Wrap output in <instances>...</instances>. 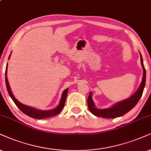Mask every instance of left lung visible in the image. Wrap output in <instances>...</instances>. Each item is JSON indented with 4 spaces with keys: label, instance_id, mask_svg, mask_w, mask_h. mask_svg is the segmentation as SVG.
Returning <instances> with one entry per match:
<instances>
[{
    "label": "left lung",
    "instance_id": "1",
    "mask_svg": "<svg viewBox=\"0 0 151 151\" xmlns=\"http://www.w3.org/2000/svg\"><path fill=\"white\" fill-rule=\"evenodd\" d=\"M140 56L141 63H142L143 70H144V74H143L142 82L137 92L129 98L117 103L112 107L105 109H98L97 108H95L92 100V93L91 92L88 98V107L93 115L104 118H115L123 116L124 114L127 113L132 109L134 107L140 98H142L145 84H146V69H145L144 63H143V59L141 53Z\"/></svg>",
    "mask_w": 151,
    "mask_h": 151
}]
</instances>
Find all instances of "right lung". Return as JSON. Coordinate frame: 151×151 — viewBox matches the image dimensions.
Wrapping results in <instances>:
<instances>
[{"instance_id":"obj_1","label":"right lung","mask_w":151,"mask_h":151,"mask_svg":"<svg viewBox=\"0 0 151 151\" xmlns=\"http://www.w3.org/2000/svg\"><path fill=\"white\" fill-rule=\"evenodd\" d=\"M7 64L6 66V69H5V83H6L7 92H8L10 98L12 99L13 101H14L15 104L17 106V107L19 109L22 111L23 113L26 114V115L30 116V117H31V118H37V119H43V118H47L51 117V116H56V115H57V114H58L59 113H60V111H61V110L63 109V106L65 105V103L67 95H68V88L65 90V91H63V93L62 98H61V100H60V104H59V105L57 106L56 108H55L54 109L48 110V111L37 110V109H34V108L30 107V106L24 105V104H22V103H20L18 100H16V98H14V95H13V94L12 93V91H11L10 88H9L8 81H7Z\"/></svg>"}]
</instances>
